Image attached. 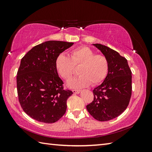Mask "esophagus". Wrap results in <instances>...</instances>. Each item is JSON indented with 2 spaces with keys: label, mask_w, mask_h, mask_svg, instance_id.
Returning <instances> with one entry per match:
<instances>
[{
  "label": "esophagus",
  "mask_w": 152,
  "mask_h": 152,
  "mask_svg": "<svg viewBox=\"0 0 152 152\" xmlns=\"http://www.w3.org/2000/svg\"><path fill=\"white\" fill-rule=\"evenodd\" d=\"M72 92L74 94H79L80 93V90H72Z\"/></svg>",
  "instance_id": "obj_1"
}]
</instances>
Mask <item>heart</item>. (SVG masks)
I'll use <instances>...</instances> for the list:
<instances>
[{"label": "heart", "mask_w": 152, "mask_h": 152, "mask_svg": "<svg viewBox=\"0 0 152 152\" xmlns=\"http://www.w3.org/2000/svg\"><path fill=\"white\" fill-rule=\"evenodd\" d=\"M79 66L78 73L80 76L68 83L70 88H85L91 83L96 85L102 82L108 73L107 58L102 55H95L94 51L86 46L74 48L70 51L69 56L61 53L56 61L58 73L66 81L74 75V66Z\"/></svg>", "instance_id": "1"}]
</instances>
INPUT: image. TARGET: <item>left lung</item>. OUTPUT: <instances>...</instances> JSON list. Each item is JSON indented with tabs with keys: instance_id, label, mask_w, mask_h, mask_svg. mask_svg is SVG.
I'll use <instances>...</instances> for the list:
<instances>
[{
	"instance_id": "1",
	"label": "left lung",
	"mask_w": 152,
	"mask_h": 152,
	"mask_svg": "<svg viewBox=\"0 0 152 152\" xmlns=\"http://www.w3.org/2000/svg\"><path fill=\"white\" fill-rule=\"evenodd\" d=\"M93 45L107 58L109 70L103 82L93 89L94 99L86 108L96 120L109 121L122 114L129 103L132 73L127 60L117 51L100 44Z\"/></svg>"
}]
</instances>
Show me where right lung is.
Segmentation results:
<instances>
[{
	"label": "right lung",
	"mask_w": 152,
	"mask_h": 152,
	"mask_svg": "<svg viewBox=\"0 0 152 152\" xmlns=\"http://www.w3.org/2000/svg\"><path fill=\"white\" fill-rule=\"evenodd\" d=\"M73 44L45 42L33 47L21 60L17 74L19 101L23 111L37 121L52 124L65 114L66 101L73 93L63 89L56 61Z\"/></svg>",
	"instance_id": "right-lung-1"
}]
</instances>
